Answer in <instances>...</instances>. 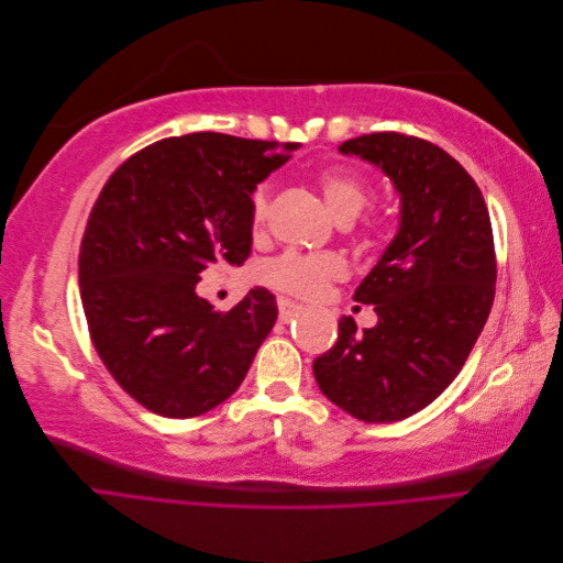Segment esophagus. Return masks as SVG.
<instances>
[{
  "label": "esophagus",
  "mask_w": 563,
  "mask_h": 563,
  "mask_svg": "<svg viewBox=\"0 0 563 563\" xmlns=\"http://www.w3.org/2000/svg\"><path fill=\"white\" fill-rule=\"evenodd\" d=\"M277 308H279V321L288 323L291 319H296L302 312V305L288 300V298H279L277 300Z\"/></svg>",
  "instance_id": "obj_1"
}]
</instances>
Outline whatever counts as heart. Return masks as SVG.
Returning a JSON list of instances; mask_svg holds the SVG:
<instances>
[{"instance_id": "heart-1", "label": "heart", "mask_w": 563, "mask_h": 563, "mask_svg": "<svg viewBox=\"0 0 563 563\" xmlns=\"http://www.w3.org/2000/svg\"><path fill=\"white\" fill-rule=\"evenodd\" d=\"M319 187L327 209L335 220L356 218L368 201V187L360 176L343 168L323 172L319 176ZM267 213V197L258 190L251 199V220L258 228ZM347 275V261L340 253H298L288 251L263 265V279L279 288V291L294 294L300 298H314L331 282L343 279Z\"/></svg>"}]
</instances>
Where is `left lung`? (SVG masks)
<instances>
[{
    "mask_svg": "<svg viewBox=\"0 0 563 563\" xmlns=\"http://www.w3.org/2000/svg\"><path fill=\"white\" fill-rule=\"evenodd\" d=\"M391 180L399 230L354 300L378 323L338 321L335 345L317 356L319 389L364 422H397L432 404L463 368L496 296V251L486 201L441 147L395 131L338 147Z\"/></svg>",
    "mask_w": 563,
    "mask_h": 563,
    "instance_id": "1",
    "label": "left lung"
}]
</instances>
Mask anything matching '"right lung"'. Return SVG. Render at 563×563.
I'll return each mask as SVG.
<instances>
[{
	"instance_id": "1",
	"label": "right lung",
	"mask_w": 563,
	"mask_h": 563,
	"mask_svg": "<svg viewBox=\"0 0 563 563\" xmlns=\"http://www.w3.org/2000/svg\"><path fill=\"white\" fill-rule=\"evenodd\" d=\"M298 143L190 133L135 152L100 190L79 249L93 347L147 411L195 418L246 378L277 321L255 286L228 312L197 296L201 272L251 253V195Z\"/></svg>"
}]
</instances>
